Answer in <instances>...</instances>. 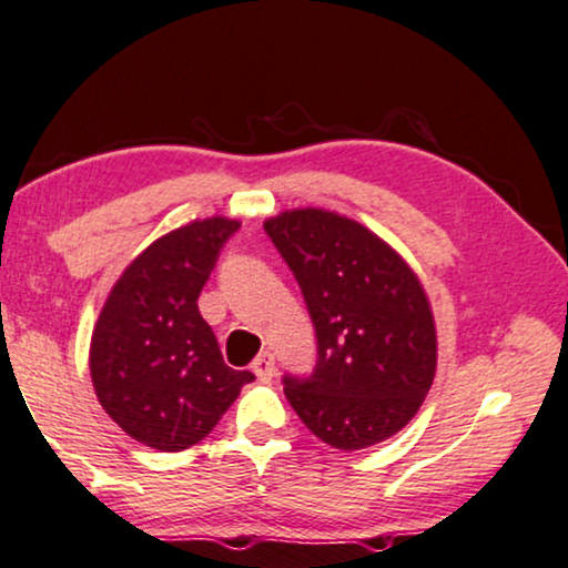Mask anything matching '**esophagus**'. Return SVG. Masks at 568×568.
Wrapping results in <instances>:
<instances>
[{
  "label": "esophagus",
  "instance_id": "obj_1",
  "mask_svg": "<svg viewBox=\"0 0 568 568\" xmlns=\"http://www.w3.org/2000/svg\"><path fill=\"white\" fill-rule=\"evenodd\" d=\"M252 374L261 382H271L273 374H276V363H273L271 353H261L255 361H252Z\"/></svg>",
  "mask_w": 568,
  "mask_h": 568
}]
</instances>
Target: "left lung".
Masks as SVG:
<instances>
[{"label":"left lung","instance_id":"obj_1","mask_svg":"<svg viewBox=\"0 0 568 568\" xmlns=\"http://www.w3.org/2000/svg\"><path fill=\"white\" fill-rule=\"evenodd\" d=\"M263 229L295 273L318 339L313 374L284 376L286 400L337 450L384 443L416 416L437 371L424 284L382 236L332 210H284Z\"/></svg>","mask_w":568,"mask_h":568}]
</instances>
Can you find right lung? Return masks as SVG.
<instances>
[{
  "label": "right lung",
  "mask_w": 568,
  "mask_h": 568,
  "mask_svg": "<svg viewBox=\"0 0 568 568\" xmlns=\"http://www.w3.org/2000/svg\"><path fill=\"white\" fill-rule=\"evenodd\" d=\"M240 226L213 215L168 231L125 265L91 332L97 400L152 450L197 445L255 379L223 363L197 307L221 247Z\"/></svg>",
  "instance_id": "obj_1"
}]
</instances>
